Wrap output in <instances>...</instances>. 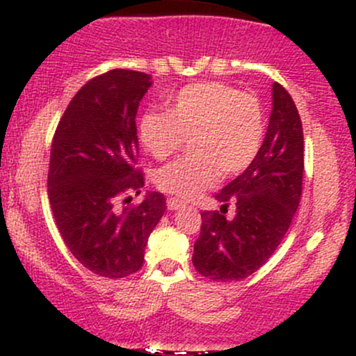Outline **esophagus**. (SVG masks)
Here are the masks:
<instances>
[{"label": "esophagus", "instance_id": "obj_1", "mask_svg": "<svg viewBox=\"0 0 356 356\" xmlns=\"http://www.w3.org/2000/svg\"><path fill=\"white\" fill-rule=\"evenodd\" d=\"M167 207H169L170 211H177L184 207V202L179 201V199H174V197H169L167 199Z\"/></svg>", "mask_w": 356, "mask_h": 356}]
</instances>
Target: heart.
<instances>
[{
    "label": "heart",
    "mask_w": 356,
    "mask_h": 356,
    "mask_svg": "<svg viewBox=\"0 0 356 356\" xmlns=\"http://www.w3.org/2000/svg\"><path fill=\"white\" fill-rule=\"evenodd\" d=\"M266 134L257 97L222 81H197L167 100V112L142 113L137 136L147 154L165 159L191 140L192 152L169 162L155 184L174 197L189 201L218 182L219 174L239 175L256 161Z\"/></svg>",
    "instance_id": "b5f03b06"
}]
</instances>
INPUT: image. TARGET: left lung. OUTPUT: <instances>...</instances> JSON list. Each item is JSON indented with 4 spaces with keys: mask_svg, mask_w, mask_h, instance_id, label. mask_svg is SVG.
Masks as SVG:
<instances>
[{
    "mask_svg": "<svg viewBox=\"0 0 356 356\" xmlns=\"http://www.w3.org/2000/svg\"><path fill=\"white\" fill-rule=\"evenodd\" d=\"M305 145L300 113L283 85L273 83V110L256 161L216 194L222 209L204 212L192 264L212 281H239L271 257L288 232L303 189ZM236 204L226 220L223 209Z\"/></svg>",
    "mask_w": 356,
    "mask_h": 356,
    "instance_id": "1",
    "label": "left lung"
}]
</instances>
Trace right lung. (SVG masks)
Segmentation results:
<instances>
[{
    "mask_svg": "<svg viewBox=\"0 0 356 356\" xmlns=\"http://www.w3.org/2000/svg\"><path fill=\"white\" fill-rule=\"evenodd\" d=\"M150 85V75L125 68L93 76L51 140L48 199L56 227L88 271L110 280L142 268L147 239L165 212L161 192L130 204L144 187L136 115Z\"/></svg>",
    "mask_w": 356,
    "mask_h": 356,
    "instance_id": "1",
    "label": "right lung"
}]
</instances>
